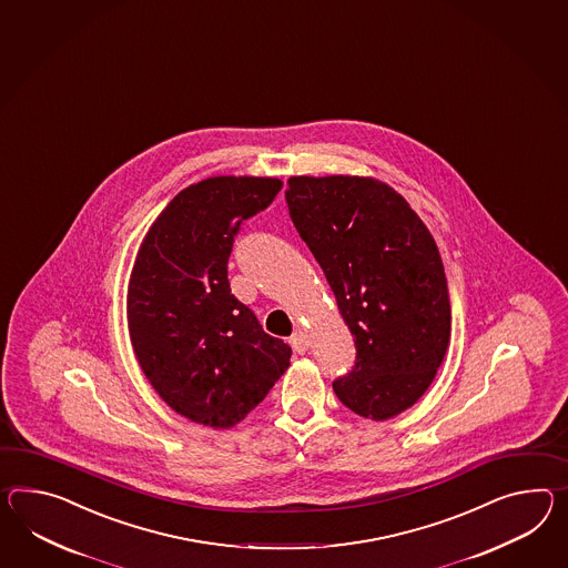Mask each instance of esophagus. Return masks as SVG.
<instances>
[{
  "instance_id": "esophagus-1",
  "label": "esophagus",
  "mask_w": 568,
  "mask_h": 568,
  "mask_svg": "<svg viewBox=\"0 0 568 568\" xmlns=\"http://www.w3.org/2000/svg\"><path fill=\"white\" fill-rule=\"evenodd\" d=\"M290 343L295 353L304 355L305 351H307V346H310V338H307V334L305 333H293L291 334Z\"/></svg>"
}]
</instances>
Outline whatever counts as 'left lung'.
I'll list each match as a JSON object with an SVG mask.
<instances>
[{
	"label": "left lung",
	"mask_w": 568,
	"mask_h": 568,
	"mask_svg": "<svg viewBox=\"0 0 568 568\" xmlns=\"http://www.w3.org/2000/svg\"><path fill=\"white\" fill-rule=\"evenodd\" d=\"M291 222L318 261L357 361L333 382L355 415L386 420L430 386L452 336L442 256L392 186L365 176H291Z\"/></svg>",
	"instance_id": "1"
}]
</instances>
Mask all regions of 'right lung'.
Returning a JSON list of instances; mask_svg holds the SVG:
<instances>
[{
	"label": "right lung",
	"instance_id": "right-lung-1",
	"mask_svg": "<svg viewBox=\"0 0 568 568\" xmlns=\"http://www.w3.org/2000/svg\"><path fill=\"white\" fill-rule=\"evenodd\" d=\"M283 182L213 176L176 194L139 246L126 322L139 367L193 423L230 429L290 367L291 346L263 331L227 281L234 235Z\"/></svg>",
	"mask_w": 568,
	"mask_h": 568
}]
</instances>
